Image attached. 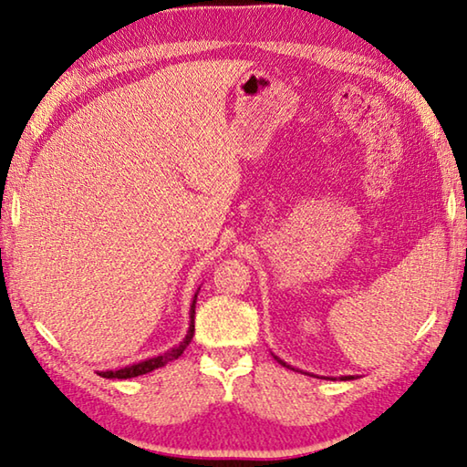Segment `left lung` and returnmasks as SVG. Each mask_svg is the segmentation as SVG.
I'll return each mask as SVG.
<instances>
[{
    "mask_svg": "<svg viewBox=\"0 0 467 467\" xmlns=\"http://www.w3.org/2000/svg\"><path fill=\"white\" fill-rule=\"evenodd\" d=\"M275 360H278V362H280V365H284V367H288V365H286V362H282L280 358H275ZM292 370H295V368H292ZM346 379H350V377H346Z\"/></svg>",
    "mask_w": 467,
    "mask_h": 467,
    "instance_id": "1",
    "label": "left lung"
}]
</instances>
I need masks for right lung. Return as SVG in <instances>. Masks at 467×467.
Here are the masks:
<instances>
[{
    "instance_id": "add662e5",
    "label": "right lung",
    "mask_w": 467,
    "mask_h": 467,
    "mask_svg": "<svg viewBox=\"0 0 467 467\" xmlns=\"http://www.w3.org/2000/svg\"><path fill=\"white\" fill-rule=\"evenodd\" d=\"M195 300H197V295L193 298V305H192V326H189V331L183 342H181L177 348H172L171 352L162 354V357H156V358H150V360H144V362H138V365H131V367H125V368H119V370H105V373H99L100 377L105 379H131V377H140V375H146L150 373V370L154 368H161L167 365V362L179 358L181 354L185 352V348L189 346V342L193 339V331H195V326H193V317H195Z\"/></svg>"
}]
</instances>
